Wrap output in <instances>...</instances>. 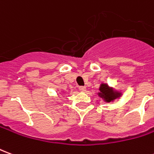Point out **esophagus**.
Returning a JSON list of instances; mask_svg holds the SVG:
<instances>
[{"instance_id":"34e87169","label":"esophagus","mask_w":154,"mask_h":154,"mask_svg":"<svg viewBox=\"0 0 154 154\" xmlns=\"http://www.w3.org/2000/svg\"><path fill=\"white\" fill-rule=\"evenodd\" d=\"M78 88H79V90H80L81 91H85L87 90L86 87H84V86H81V87H79Z\"/></svg>"}]
</instances>
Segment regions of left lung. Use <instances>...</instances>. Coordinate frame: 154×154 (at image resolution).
<instances>
[{
	"mask_svg": "<svg viewBox=\"0 0 154 154\" xmlns=\"http://www.w3.org/2000/svg\"><path fill=\"white\" fill-rule=\"evenodd\" d=\"M100 91L101 93H100V96L101 97H104V99L106 100L107 102L112 101L113 100L116 99L118 97V95L114 93L113 91L109 89V87L106 84H102L100 88Z\"/></svg>",
	"mask_w": 154,
	"mask_h": 154,
	"instance_id": "1",
	"label": "left lung"
}]
</instances>
